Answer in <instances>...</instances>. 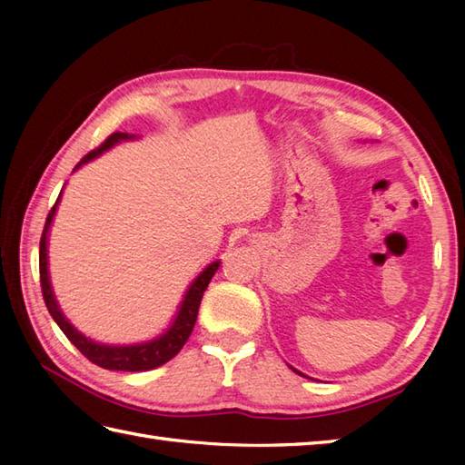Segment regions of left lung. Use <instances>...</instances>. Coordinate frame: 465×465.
Here are the masks:
<instances>
[{
	"mask_svg": "<svg viewBox=\"0 0 465 465\" xmlns=\"http://www.w3.org/2000/svg\"><path fill=\"white\" fill-rule=\"evenodd\" d=\"M290 368H292V365H290ZM295 373H298V375H303V378H308V375H305V373H302V371H298V370H295V368H292ZM308 380H312V378H308Z\"/></svg>",
	"mask_w": 465,
	"mask_h": 465,
	"instance_id": "8db88e82",
	"label": "left lung"
}]
</instances>
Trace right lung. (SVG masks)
<instances>
[{"label":"right lung","mask_w":465,"mask_h":465,"mask_svg":"<svg viewBox=\"0 0 465 465\" xmlns=\"http://www.w3.org/2000/svg\"><path fill=\"white\" fill-rule=\"evenodd\" d=\"M137 140V135L134 134H112L107 140L97 147V150L87 153L84 160L75 165V170H80L82 165L94 162L95 157H100L104 152L112 150L114 145L122 143V142H134ZM74 170V172H75ZM64 190L59 192V197L55 205L49 212L45 227L42 233V242H39V280H42V292H44V300L49 313H52L54 322L59 325V330L65 333V338L72 341L77 350H80L87 360L92 363L100 365V368L105 370H115V371H147L153 368H160L165 361H170L173 355H177L183 348V343L190 338V333L195 325L197 320V310H200V302L203 298V292L207 285H210L213 273L220 268V260H215L212 263H207L203 272L190 283V288L185 290L183 300L177 308L172 323L167 328L155 335V338L147 340V341H137V343H125V345H115V343H102L95 341L92 338H87L75 325L69 322L59 303L55 300V293L52 288V280H49V258H47V242H49V227L54 223V217L57 212L59 200H62Z\"/></svg>","instance_id":"obj_1"}]
</instances>
